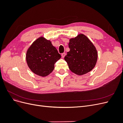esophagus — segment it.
<instances>
[{
    "label": "esophagus",
    "instance_id": "34e87169",
    "mask_svg": "<svg viewBox=\"0 0 123 123\" xmlns=\"http://www.w3.org/2000/svg\"><path fill=\"white\" fill-rule=\"evenodd\" d=\"M65 55H66V53H63L62 54V58H64L65 56Z\"/></svg>",
    "mask_w": 123,
    "mask_h": 123
}]
</instances>
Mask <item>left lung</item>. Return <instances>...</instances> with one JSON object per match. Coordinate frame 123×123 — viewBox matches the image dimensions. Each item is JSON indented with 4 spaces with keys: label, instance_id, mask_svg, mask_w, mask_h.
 <instances>
[{
    "label": "left lung",
    "instance_id": "1",
    "mask_svg": "<svg viewBox=\"0 0 123 123\" xmlns=\"http://www.w3.org/2000/svg\"><path fill=\"white\" fill-rule=\"evenodd\" d=\"M70 51L64 58L69 69L79 75L86 74L94 68L98 60V51L87 37L80 34L70 39Z\"/></svg>",
    "mask_w": 123,
    "mask_h": 123
}]
</instances>
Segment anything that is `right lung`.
I'll use <instances>...</instances> for the list:
<instances>
[{"instance_id":"add662e5","label":"right lung","mask_w":123,"mask_h":123,"mask_svg":"<svg viewBox=\"0 0 123 123\" xmlns=\"http://www.w3.org/2000/svg\"><path fill=\"white\" fill-rule=\"evenodd\" d=\"M61 58L51 42L40 37L32 43L26 53V61L29 68L35 74L42 77L53 71L54 64Z\"/></svg>"}]
</instances>
